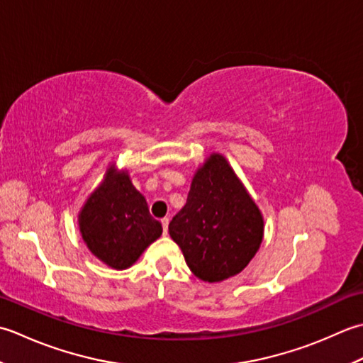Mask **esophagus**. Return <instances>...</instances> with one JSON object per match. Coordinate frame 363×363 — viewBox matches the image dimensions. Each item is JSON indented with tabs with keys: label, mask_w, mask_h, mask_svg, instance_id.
Wrapping results in <instances>:
<instances>
[{
	"label": "esophagus",
	"mask_w": 363,
	"mask_h": 363,
	"mask_svg": "<svg viewBox=\"0 0 363 363\" xmlns=\"http://www.w3.org/2000/svg\"><path fill=\"white\" fill-rule=\"evenodd\" d=\"M161 225H162V233L167 235V227H169V219L167 218H162L161 219Z\"/></svg>",
	"instance_id": "obj_1"
}]
</instances>
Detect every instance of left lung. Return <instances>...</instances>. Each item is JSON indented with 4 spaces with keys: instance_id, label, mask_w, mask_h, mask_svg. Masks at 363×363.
Returning a JSON list of instances; mask_svg holds the SVG:
<instances>
[{
    "instance_id": "8db88e82",
    "label": "left lung",
    "mask_w": 363,
    "mask_h": 363,
    "mask_svg": "<svg viewBox=\"0 0 363 363\" xmlns=\"http://www.w3.org/2000/svg\"><path fill=\"white\" fill-rule=\"evenodd\" d=\"M169 233L205 282L238 274L260 247L263 218L224 157L211 155L191 183Z\"/></svg>"
}]
</instances>
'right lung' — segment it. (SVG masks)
I'll list each match as a JSON object with an SVG mask.
<instances>
[{"label":"right lung","mask_w":363,"mask_h":363,"mask_svg":"<svg viewBox=\"0 0 363 363\" xmlns=\"http://www.w3.org/2000/svg\"><path fill=\"white\" fill-rule=\"evenodd\" d=\"M79 228L91 252L114 269L128 268L162 233L128 175L113 169L87 199L79 214Z\"/></svg>","instance_id":"1"}]
</instances>
